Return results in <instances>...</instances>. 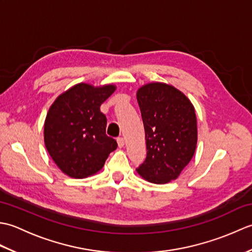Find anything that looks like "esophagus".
Listing matches in <instances>:
<instances>
[{
	"instance_id": "34e87169",
	"label": "esophagus",
	"mask_w": 252,
	"mask_h": 252,
	"mask_svg": "<svg viewBox=\"0 0 252 252\" xmlns=\"http://www.w3.org/2000/svg\"><path fill=\"white\" fill-rule=\"evenodd\" d=\"M117 142H118V145H119V147L125 146V138L123 137H118Z\"/></svg>"
}]
</instances>
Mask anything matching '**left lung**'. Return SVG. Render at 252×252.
Masks as SVG:
<instances>
[{
  "mask_svg": "<svg viewBox=\"0 0 252 252\" xmlns=\"http://www.w3.org/2000/svg\"><path fill=\"white\" fill-rule=\"evenodd\" d=\"M145 130L146 159L136 169L143 179L165 184L178 179L197 145L194 106L172 85L153 82L136 93Z\"/></svg>",
  "mask_w": 252,
  "mask_h": 252,
  "instance_id": "1",
  "label": "left lung"
}]
</instances>
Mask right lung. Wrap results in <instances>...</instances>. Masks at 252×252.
<instances>
[{"mask_svg": "<svg viewBox=\"0 0 252 252\" xmlns=\"http://www.w3.org/2000/svg\"><path fill=\"white\" fill-rule=\"evenodd\" d=\"M112 84L93 87L79 83L50 107L44 122V143L63 173L84 179L104 167L118 144L106 135L107 119L99 107L115 92Z\"/></svg>", "mask_w": 252, "mask_h": 252, "instance_id": "add662e5", "label": "right lung"}]
</instances>
